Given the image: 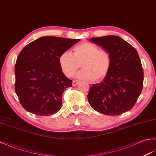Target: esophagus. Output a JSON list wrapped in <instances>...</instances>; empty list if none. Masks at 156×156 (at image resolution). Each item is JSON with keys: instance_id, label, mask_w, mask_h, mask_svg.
I'll list each match as a JSON object with an SVG mask.
<instances>
[{"instance_id": "esophagus-1", "label": "esophagus", "mask_w": 156, "mask_h": 156, "mask_svg": "<svg viewBox=\"0 0 156 156\" xmlns=\"http://www.w3.org/2000/svg\"><path fill=\"white\" fill-rule=\"evenodd\" d=\"M78 82L79 81H78V80H74L72 82V85L73 86H76V84H77L78 83Z\"/></svg>"}]
</instances>
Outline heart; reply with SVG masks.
I'll return each instance as SVG.
<instances>
[{"mask_svg":"<svg viewBox=\"0 0 156 156\" xmlns=\"http://www.w3.org/2000/svg\"><path fill=\"white\" fill-rule=\"evenodd\" d=\"M58 63L61 70L68 78L73 77L82 64L83 69L77 77L90 81H101L108 74L112 59L107 51L100 49L90 42H83L73 49V55L69 51L59 55Z\"/></svg>","mask_w":156,"mask_h":156,"instance_id":"heart-1","label":"heart"}]
</instances>
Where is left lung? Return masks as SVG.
Segmentation results:
<instances>
[{
    "mask_svg": "<svg viewBox=\"0 0 156 156\" xmlns=\"http://www.w3.org/2000/svg\"><path fill=\"white\" fill-rule=\"evenodd\" d=\"M89 41L107 51L112 59L107 76L90 88L87 95L89 104L106 115H119L130 111L143 87L144 70L137 50L115 35L92 37Z\"/></svg>",
    "mask_w": 156,
    "mask_h": 156,
    "instance_id": "left-lung-1",
    "label": "left lung"
}]
</instances>
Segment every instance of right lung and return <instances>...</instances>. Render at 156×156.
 Returning <instances> with one entry per match:
<instances>
[{
    "instance_id": "add662e5",
    "label": "right lung",
    "mask_w": 156,
    "mask_h": 156,
    "mask_svg": "<svg viewBox=\"0 0 156 156\" xmlns=\"http://www.w3.org/2000/svg\"><path fill=\"white\" fill-rule=\"evenodd\" d=\"M80 41L44 36L23 48L15 66V90L26 111L48 116L60 110L63 92L72 80L61 70L58 58Z\"/></svg>"
}]
</instances>
